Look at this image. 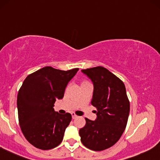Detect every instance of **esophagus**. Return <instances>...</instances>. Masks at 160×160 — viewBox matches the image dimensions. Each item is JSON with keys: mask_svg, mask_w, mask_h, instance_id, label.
Wrapping results in <instances>:
<instances>
[{"mask_svg": "<svg viewBox=\"0 0 160 160\" xmlns=\"http://www.w3.org/2000/svg\"><path fill=\"white\" fill-rule=\"evenodd\" d=\"M72 118H73V119H76V118H78V115H75L74 113H72Z\"/></svg>", "mask_w": 160, "mask_h": 160, "instance_id": "esophagus-1", "label": "esophagus"}]
</instances>
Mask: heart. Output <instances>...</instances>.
I'll return each instance as SVG.
<instances>
[{
    "instance_id": "heart-1",
    "label": "heart",
    "mask_w": 160,
    "mask_h": 160,
    "mask_svg": "<svg viewBox=\"0 0 160 160\" xmlns=\"http://www.w3.org/2000/svg\"><path fill=\"white\" fill-rule=\"evenodd\" d=\"M86 82V81H84V82Z\"/></svg>"
}]
</instances>
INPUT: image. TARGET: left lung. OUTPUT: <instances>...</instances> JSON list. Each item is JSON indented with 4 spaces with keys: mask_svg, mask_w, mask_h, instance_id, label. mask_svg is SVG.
I'll use <instances>...</instances> for the list:
<instances>
[{
    "mask_svg": "<svg viewBox=\"0 0 160 160\" xmlns=\"http://www.w3.org/2000/svg\"><path fill=\"white\" fill-rule=\"evenodd\" d=\"M94 86L92 105L97 118H86V125L80 129V140L88 149L101 151L114 145L126 128L130 102L122 80L102 66L81 70Z\"/></svg>",
    "mask_w": 160,
    "mask_h": 160,
    "instance_id": "8db88e82",
    "label": "left lung"
}]
</instances>
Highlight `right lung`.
I'll return each mask as SVG.
<instances>
[{"instance_id": "1", "label": "right lung", "mask_w": 160, "mask_h": 160, "mask_svg": "<svg viewBox=\"0 0 160 160\" xmlns=\"http://www.w3.org/2000/svg\"><path fill=\"white\" fill-rule=\"evenodd\" d=\"M79 68L62 71L47 66L28 75L17 98L18 121L26 139L34 147L50 150L63 139L72 115L54 111L56 100L62 99L68 82Z\"/></svg>"}]
</instances>
